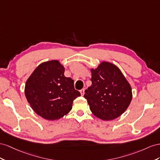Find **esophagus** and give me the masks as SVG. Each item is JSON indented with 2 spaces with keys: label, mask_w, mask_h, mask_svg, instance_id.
<instances>
[{
  "label": "esophagus",
  "mask_w": 160,
  "mask_h": 160,
  "mask_svg": "<svg viewBox=\"0 0 160 160\" xmlns=\"http://www.w3.org/2000/svg\"><path fill=\"white\" fill-rule=\"evenodd\" d=\"M80 92L81 94V96H84V88L80 90Z\"/></svg>",
  "instance_id": "obj_1"
}]
</instances>
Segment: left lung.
I'll list each match as a JSON object with an SVG mask.
<instances>
[{
	"label": "left lung",
	"instance_id": "1",
	"mask_svg": "<svg viewBox=\"0 0 160 160\" xmlns=\"http://www.w3.org/2000/svg\"><path fill=\"white\" fill-rule=\"evenodd\" d=\"M91 72L92 85L84 96L90 111L104 121L121 116L132 99L131 87L125 76L116 66L106 62L91 69Z\"/></svg>",
	"mask_w": 160,
	"mask_h": 160
}]
</instances>
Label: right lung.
<instances>
[{"label": "right lung", "mask_w": 160, "mask_h": 160, "mask_svg": "<svg viewBox=\"0 0 160 160\" xmlns=\"http://www.w3.org/2000/svg\"><path fill=\"white\" fill-rule=\"evenodd\" d=\"M58 60L41 63L27 80L25 94L33 110L47 120H57L69 112L80 93L74 80L65 77Z\"/></svg>", "instance_id": "1"}]
</instances>
